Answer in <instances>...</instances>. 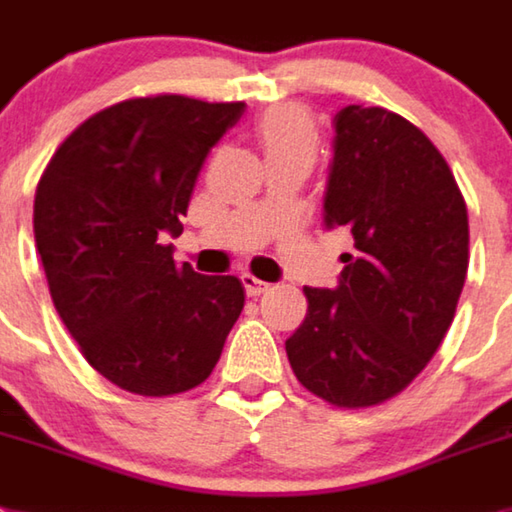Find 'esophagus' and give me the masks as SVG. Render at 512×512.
Listing matches in <instances>:
<instances>
[{"label": "esophagus", "instance_id": "34e87169", "mask_svg": "<svg viewBox=\"0 0 512 512\" xmlns=\"http://www.w3.org/2000/svg\"><path fill=\"white\" fill-rule=\"evenodd\" d=\"M242 286H244V291H247V296H260V293L268 291V283L260 281V278H255V275H250V273L242 275Z\"/></svg>", "mask_w": 512, "mask_h": 512}]
</instances>
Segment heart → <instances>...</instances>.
Returning <instances> with one entry per match:
<instances>
[{"label": "heart", "instance_id": "1", "mask_svg": "<svg viewBox=\"0 0 512 512\" xmlns=\"http://www.w3.org/2000/svg\"><path fill=\"white\" fill-rule=\"evenodd\" d=\"M255 136L268 162H299L314 164L319 151V131L311 115L299 105H275L260 115L255 123Z\"/></svg>", "mask_w": 512, "mask_h": 512}]
</instances>
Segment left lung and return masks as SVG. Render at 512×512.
I'll use <instances>...</instances> for the list:
<instances>
[{
	"label": "left lung",
	"instance_id": "1",
	"mask_svg": "<svg viewBox=\"0 0 512 512\" xmlns=\"http://www.w3.org/2000/svg\"><path fill=\"white\" fill-rule=\"evenodd\" d=\"M324 224L353 234L337 288H309L286 340L296 379L358 410L397 397L441 348L469 268V216L451 167L386 108L335 115Z\"/></svg>",
	"mask_w": 512,
	"mask_h": 512
}]
</instances>
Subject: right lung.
<instances>
[{
    "mask_svg": "<svg viewBox=\"0 0 512 512\" xmlns=\"http://www.w3.org/2000/svg\"><path fill=\"white\" fill-rule=\"evenodd\" d=\"M242 113L244 102L185 95L115 102L66 136L38 182L33 231L53 306L87 363L131 394L203 384L244 309L239 278L177 265L164 244Z\"/></svg>",
    "mask_w": 512,
    "mask_h": 512,
    "instance_id": "right-lung-1",
    "label": "right lung"
}]
</instances>
